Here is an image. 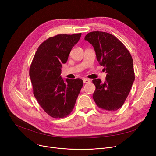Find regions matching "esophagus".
<instances>
[{
    "mask_svg": "<svg viewBox=\"0 0 156 156\" xmlns=\"http://www.w3.org/2000/svg\"><path fill=\"white\" fill-rule=\"evenodd\" d=\"M83 80L84 83H90V81H91L90 80L87 79V78H83Z\"/></svg>",
    "mask_w": 156,
    "mask_h": 156,
    "instance_id": "obj_1",
    "label": "esophagus"
}]
</instances>
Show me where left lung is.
Returning a JSON list of instances; mask_svg holds the SVG:
<instances>
[{
  "mask_svg": "<svg viewBox=\"0 0 156 156\" xmlns=\"http://www.w3.org/2000/svg\"><path fill=\"white\" fill-rule=\"evenodd\" d=\"M85 40L94 47L97 61L107 73L104 83L99 78L92 80L95 86L93 99L99 108L116 111L123 105L135 80L132 55L124 44L109 33L90 32Z\"/></svg>",
  "mask_w": 156,
  "mask_h": 156,
  "instance_id": "obj_1",
  "label": "left lung"
}]
</instances>
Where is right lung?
<instances>
[{"instance_id":"right-lung-1","label":"right lung","mask_w":156,"mask_h":156,"mask_svg":"<svg viewBox=\"0 0 156 156\" xmlns=\"http://www.w3.org/2000/svg\"><path fill=\"white\" fill-rule=\"evenodd\" d=\"M81 34L51 37L38 47L30 68L34 95L49 116L62 118L72 112L81 88V79L61 78L62 64L67 62Z\"/></svg>"}]
</instances>
